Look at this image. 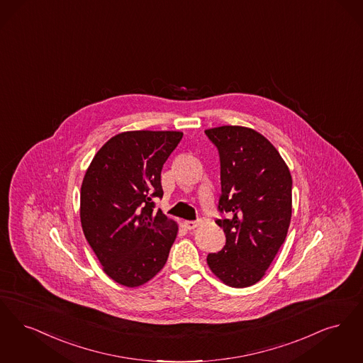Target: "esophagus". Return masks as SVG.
Instances as JSON below:
<instances>
[{"instance_id":"esophagus-1","label":"esophagus","mask_w":363,"mask_h":363,"mask_svg":"<svg viewBox=\"0 0 363 363\" xmlns=\"http://www.w3.org/2000/svg\"><path fill=\"white\" fill-rule=\"evenodd\" d=\"M201 223H202L201 220H198V221H186L184 222V226H186L189 230H194V229L198 228Z\"/></svg>"}]
</instances>
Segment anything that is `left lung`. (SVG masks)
I'll return each mask as SVG.
<instances>
[{
  "label": "left lung",
  "mask_w": 363,
  "mask_h": 363,
  "mask_svg": "<svg viewBox=\"0 0 363 363\" xmlns=\"http://www.w3.org/2000/svg\"><path fill=\"white\" fill-rule=\"evenodd\" d=\"M220 153L221 198L217 220L226 237L207 264L222 282L242 289L257 284L284 244L291 220V174L275 146L253 128L205 130Z\"/></svg>",
  "instance_id": "8db88e82"
}]
</instances>
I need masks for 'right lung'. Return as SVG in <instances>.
I'll return each instance as SVG.
<instances>
[{
    "label": "right lung",
    "instance_id": "obj_1",
    "mask_svg": "<svg viewBox=\"0 0 363 363\" xmlns=\"http://www.w3.org/2000/svg\"><path fill=\"white\" fill-rule=\"evenodd\" d=\"M182 131L137 130L116 134L95 155L81 184L79 218L104 272L127 287L162 269L177 223L156 210L161 169Z\"/></svg>",
    "mask_w": 363,
    "mask_h": 363
}]
</instances>
